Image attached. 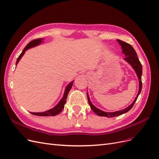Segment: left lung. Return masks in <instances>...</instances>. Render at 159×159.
Returning <instances> with one entry per match:
<instances>
[{
    "instance_id": "left-lung-1",
    "label": "left lung",
    "mask_w": 159,
    "mask_h": 159,
    "mask_svg": "<svg viewBox=\"0 0 159 159\" xmlns=\"http://www.w3.org/2000/svg\"><path fill=\"white\" fill-rule=\"evenodd\" d=\"M117 41L118 42V43L121 45V49H122V53L125 55V57L124 58V60L132 66V68L134 69V70L135 71V73L137 74L138 79H139V91H138V94L136 96V98H135L134 101L132 102V104L130 106H129L124 110L116 111H114V112H106V111H104L98 108H97L96 106H94L93 104H92V102L90 100L89 95L88 93H87V98H88L89 103L90 106V108L93 110V111L94 112L95 114H96L99 116L113 117L120 116L121 114H124L126 113V112H127L128 111H129L132 108V107L134 106L135 102H136V100L138 98V96H139V95L141 93V89H142V81H141L142 65L139 61V58L137 57V55L136 52L134 49V48H133L130 44L125 43L120 39H117Z\"/></svg>"
}]
</instances>
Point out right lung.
Wrapping results in <instances>:
<instances>
[{
	"mask_svg": "<svg viewBox=\"0 0 159 159\" xmlns=\"http://www.w3.org/2000/svg\"><path fill=\"white\" fill-rule=\"evenodd\" d=\"M42 40H43V38H39V39H36L32 40V42H30L26 46H25V48L23 49L22 53L20 54L19 57H18V59L16 60V65L18 64V63L19 62V61L20 60V59L22 57V56L25 53V51H27L28 49H29L30 48L35 47V46H37V45H39L40 43H42L43 42ZM73 82H74V80L72 81V82H70V83L66 86V89H65L63 98L61 99V100L59 101V103L57 105H56L54 107H53V108L45 111H43V112H30V113H31L33 115L39 116H54L59 114L60 112H61V111H62L63 109L64 108V106L66 103V98H67V95L69 94V90H70L71 88H72Z\"/></svg>",
	"mask_w": 159,
	"mask_h": 159,
	"instance_id": "right-lung-1",
	"label": "right lung"
}]
</instances>
